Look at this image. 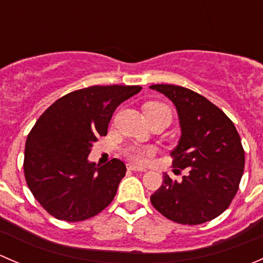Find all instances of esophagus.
<instances>
[{"mask_svg":"<svg viewBox=\"0 0 263 263\" xmlns=\"http://www.w3.org/2000/svg\"><path fill=\"white\" fill-rule=\"evenodd\" d=\"M127 169L128 171H134V172H146V169L142 168V166H139V165H135V164H127Z\"/></svg>","mask_w":263,"mask_h":263,"instance_id":"esophagus-1","label":"esophagus"}]
</instances>
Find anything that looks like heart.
I'll return each instance as SVG.
<instances>
[{
    "label": "heart",
    "mask_w": 263,
    "mask_h": 263,
    "mask_svg": "<svg viewBox=\"0 0 263 263\" xmlns=\"http://www.w3.org/2000/svg\"><path fill=\"white\" fill-rule=\"evenodd\" d=\"M144 112L147 113H165L171 117V109H169L166 105L161 104V103H155V102H151L147 103L144 108ZM126 155L128 156L129 159L132 160L137 161V163H144L146 160L147 156L151 155V148L147 147H142L140 145H132V146H128L124 150Z\"/></svg>",
    "instance_id": "heart-1"
}]
</instances>
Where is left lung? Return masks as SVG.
I'll use <instances>...</instances> for the list:
<instances>
[{
  "label": "left lung",
  "instance_id": "obj_1",
  "mask_svg": "<svg viewBox=\"0 0 263 263\" xmlns=\"http://www.w3.org/2000/svg\"><path fill=\"white\" fill-rule=\"evenodd\" d=\"M150 89L176 105L182 135L171 155L174 168L188 171L181 182L164 173L151 203L178 224L210 221L229 208L239 188L245 171L239 134L229 117L202 95L177 85L158 84Z\"/></svg>",
  "mask_w": 263,
  "mask_h": 263
}]
</instances>
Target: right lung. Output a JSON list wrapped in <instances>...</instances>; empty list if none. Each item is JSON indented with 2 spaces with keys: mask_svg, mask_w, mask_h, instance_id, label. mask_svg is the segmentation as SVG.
<instances>
[{
  "mask_svg": "<svg viewBox=\"0 0 263 263\" xmlns=\"http://www.w3.org/2000/svg\"><path fill=\"white\" fill-rule=\"evenodd\" d=\"M139 85L85 87L55 100L28 135L24 174L29 190L47 213L68 222L90 219L115 198L126 165L87 160L105 136L116 108L141 90Z\"/></svg>",
  "mask_w": 263,
  "mask_h": 263,
  "instance_id": "right-lung-1",
  "label": "right lung"
}]
</instances>
